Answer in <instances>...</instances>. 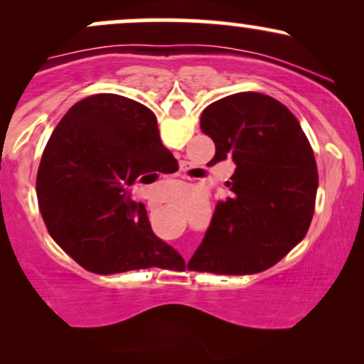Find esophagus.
I'll use <instances>...</instances> for the list:
<instances>
[{
	"label": "esophagus",
	"mask_w": 364,
	"mask_h": 364,
	"mask_svg": "<svg viewBox=\"0 0 364 364\" xmlns=\"http://www.w3.org/2000/svg\"><path fill=\"white\" fill-rule=\"evenodd\" d=\"M149 207H150V203H149Z\"/></svg>",
	"instance_id": "1"
}]
</instances>
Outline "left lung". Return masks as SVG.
Instances as JSON below:
<instances>
[{
	"label": "left lung",
	"mask_w": 364,
	"mask_h": 364,
	"mask_svg": "<svg viewBox=\"0 0 364 364\" xmlns=\"http://www.w3.org/2000/svg\"><path fill=\"white\" fill-rule=\"evenodd\" d=\"M200 128L215 144L212 164H236L231 196L215 205L188 269L246 275L270 269L306 236L318 171L296 116L270 95L240 92L212 102Z\"/></svg>",
	"instance_id": "left-lung-1"
}]
</instances>
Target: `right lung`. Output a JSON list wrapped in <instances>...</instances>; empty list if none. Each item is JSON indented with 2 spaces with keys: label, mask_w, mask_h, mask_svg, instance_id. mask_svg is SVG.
Wrapping results in <instances>:
<instances>
[{
  "label": "right lung",
  "mask_w": 364,
  "mask_h": 364,
  "mask_svg": "<svg viewBox=\"0 0 364 364\" xmlns=\"http://www.w3.org/2000/svg\"><path fill=\"white\" fill-rule=\"evenodd\" d=\"M168 156L156 116L144 104L116 94L73 104L49 136L37 171V202L49 235L94 274L179 260L154 235L144 203L132 200V186L154 181Z\"/></svg>",
  "instance_id": "right-lung-1"
}]
</instances>
